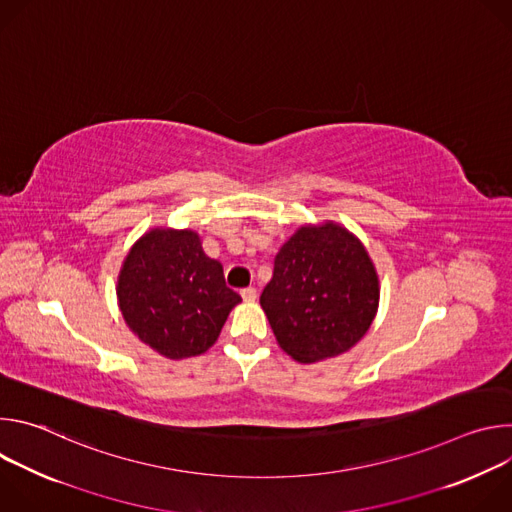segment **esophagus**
Listing matches in <instances>:
<instances>
[{"label": "esophagus", "mask_w": 512, "mask_h": 512, "mask_svg": "<svg viewBox=\"0 0 512 512\" xmlns=\"http://www.w3.org/2000/svg\"><path fill=\"white\" fill-rule=\"evenodd\" d=\"M241 298H243L245 302H255V300H257V289H255V287H245V289H241Z\"/></svg>", "instance_id": "esophagus-1"}]
</instances>
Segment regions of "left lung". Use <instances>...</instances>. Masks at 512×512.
I'll list each match as a JSON object with an SVG mask.
<instances>
[{
    "label": "left lung",
    "instance_id": "obj_1",
    "mask_svg": "<svg viewBox=\"0 0 512 512\" xmlns=\"http://www.w3.org/2000/svg\"><path fill=\"white\" fill-rule=\"evenodd\" d=\"M381 298L377 267L362 241L334 221L302 225L275 255L261 308L283 352L318 362L369 332Z\"/></svg>",
    "mask_w": 512,
    "mask_h": 512
}]
</instances>
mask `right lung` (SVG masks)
Returning <instances> with one entry per match:
<instances>
[{
  "mask_svg": "<svg viewBox=\"0 0 512 512\" xmlns=\"http://www.w3.org/2000/svg\"><path fill=\"white\" fill-rule=\"evenodd\" d=\"M115 289L127 328L172 360L206 352L241 302L192 229L143 233L125 255Z\"/></svg>",
  "mask_w": 512,
  "mask_h": 512,
  "instance_id": "1",
  "label": "right lung"
}]
</instances>
